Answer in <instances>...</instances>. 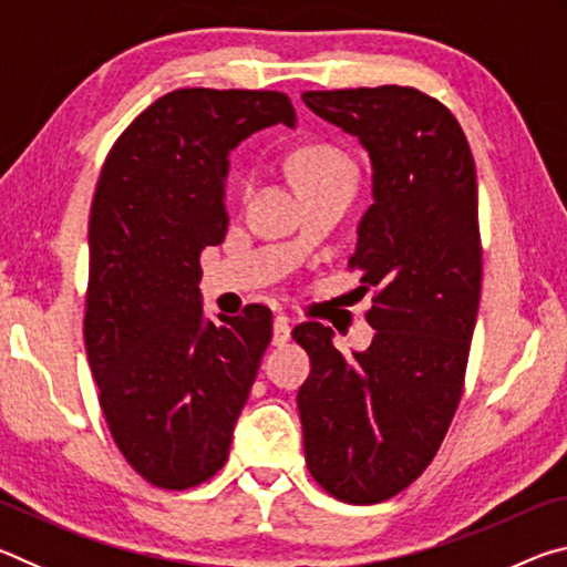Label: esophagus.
Returning a JSON list of instances; mask_svg holds the SVG:
<instances>
[{"label": "esophagus", "mask_w": 567, "mask_h": 567, "mask_svg": "<svg viewBox=\"0 0 567 567\" xmlns=\"http://www.w3.org/2000/svg\"><path fill=\"white\" fill-rule=\"evenodd\" d=\"M290 320L285 318V315H277L275 322H272V344L277 348H282V344L290 340Z\"/></svg>", "instance_id": "1"}]
</instances>
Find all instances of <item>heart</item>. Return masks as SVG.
Returning a JSON list of instances; mask_svg holds the SVG:
<instances>
[{"instance_id": "b5f03b06", "label": "heart", "mask_w": 567, "mask_h": 567, "mask_svg": "<svg viewBox=\"0 0 567 567\" xmlns=\"http://www.w3.org/2000/svg\"><path fill=\"white\" fill-rule=\"evenodd\" d=\"M290 165L302 189L334 185V182L354 187L352 159L334 147H305L297 152Z\"/></svg>"}]
</instances>
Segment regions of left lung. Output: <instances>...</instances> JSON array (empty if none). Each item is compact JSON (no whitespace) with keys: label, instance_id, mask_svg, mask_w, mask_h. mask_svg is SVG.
I'll return each mask as SVG.
<instances>
[{"label":"left lung","instance_id":"8db88e82","mask_svg":"<svg viewBox=\"0 0 567 567\" xmlns=\"http://www.w3.org/2000/svg\"><path fill=\"white\" fill-rule=\"evenodd\" d=\"M302 102L370 155L372 205L350 267L375 290L364 352L342 354L320 322L292 330L312 362L297 392L305 460L332 497L372 505L422 475L463 395L483 280L475 162L453 112L415 87Z\"/></svg>","mask_w":567,"mask_h":567}]
</instances>
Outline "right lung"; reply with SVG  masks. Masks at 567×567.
Returning <instances> with one entry per match:
<instances>
[{
    "mask_svg": "<svg viewBox=\"0 0 567 567\" xmlns=\"http://www.w3.org/2000/svg\"><path fill=\"white\" fill-rule=\"evenodd\" d=\"M290 97L267 90H177L114 142L90 213L84 348L124 460L165 491L225 465L235 422L272 340V312L247 305L205 320L199 255L227 235L229 152Z\"/></svg>",
    "mask_w": 567,
    "mask_h": 567,
    "instance_id": "right-lung-1",
    "label": "right lung"
}]
</instances>
